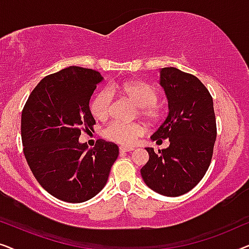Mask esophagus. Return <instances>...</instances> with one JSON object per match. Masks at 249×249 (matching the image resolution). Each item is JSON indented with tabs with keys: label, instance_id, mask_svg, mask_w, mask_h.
I'll list each match as a JSON object with an SVG mask.
<instances>
[{
	"label": "esophagus",
	"instance_id": "obj_1",
	"mask_svg": "<svg viewBox=\"0 0 249 249\" xmlns=\"http://www.w3.org/2000/svg\"><path fill=\"white\" fill-rule=\"evenodd\" d=\"M120 152L121 153H125V152H130V151H134V148L132 147H124V146H120Z\"/></svg>",
	"mask_w": 249,
	"mask_h": 249
}]
</instances>
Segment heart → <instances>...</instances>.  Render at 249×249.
Here are the masks:
<instances>
[{
	"label": "heart",
	"mask_w": 249,
	"mask_h": 249,
	"mask_svg": "<svg viewBox=\"0 0 249 249\" xmlns=\"http://www.w3.org/2000/svg\"><path fill=\"white\" fill-rule=\"evenodd\" d=\"M119 94L134 102L138 107L139 115L148 121H156L162 114L161 107L156 103L158 91L152 85L142 80H129L121 84L111 85L95 95L90 102L89 110L95 119L104 121L110 117L113 103V95ZM145 132L141 124L113 122L104 130V136L117 144L132 146Z\"/></svg>",
	"instance_id": "obj_1"
}]
</instances>
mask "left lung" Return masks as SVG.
<instances>
[{
  "label": "left lung",
  "mask_w": 249,
  "mask_h": 249,
  "mask_svg": "<svg viewBox=\"0 0 249 249\" xmlns=\"http://www.w3.org/2000/svg\"><path fill=\"white\" fill-rule=\"evenodd\" d=\"M160 85L169 113L152 135L156 142L169 139L168 148L154 152L141 169L142 180L161 195L177 197L192 190L209 169L216 139L213 98L202 81L177 68L160 70Z\"/></svg>",
  "instance_id": "8db88e82"
}]
</instances>
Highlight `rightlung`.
<instances>
[{"label":"right lung","instance_id":"obj_1","mask_svg":"<svg viewBox=\"0 0 249 249\" xmlns=\"http://www.w3.org/2000/svg\"><path fill=\"white\" fill-rule=\"evenodd\" d=\"M103 80L98 71L69 67L49 74L29 95L21 114L23 154L39 185L68 203H83L107 185L118 159L114 142L80 144L81 131L93 129L89 100Z\"/></svg>","mask_w":249,"mask_h":249}]
</instances>
